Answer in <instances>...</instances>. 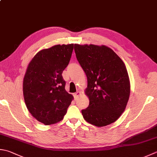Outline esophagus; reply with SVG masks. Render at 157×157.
Here are the masks:
<instances>
[{
  "mask_svg": "<svg viewBox=\"0 0 157 157\" xmlns=\"http://www.w3.org/2000/svg\"><path fill=\"white\" fill-rule=\"evenodd\" d=\"M80 94H81V92H79V91H78V92H77V93L73 94V95H74L75 99H77V98H78Z\"/></svg>",
  "mask_w": 157,
  "mask_h": 157,
  "instance_id": "34e87169",
  "label": "esophagus"
}]
</instances>
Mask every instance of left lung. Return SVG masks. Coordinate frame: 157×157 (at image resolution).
I'll list each match as a JSON object with an SVG mask.
<instances>
[{"label": "left lung", "mask_w": 157, "mask_h": 157, "mask_svg": "<svg viewBox=\"0 0 157 157\" xmlns=\"http://www.w3.org/2000/svg\"><path fill=\"white\" fill-rule=\"evenodd\" d=\"M77 60L87 77L85 94L89 105L84 120L98 127L113 123L124 112L131 84L123 61L106 45H74Z\"/></svg>", "instance_id": "1"}]
</instances>
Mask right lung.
<instances>
[{
	"instance_id": "right-lung-1",
	"label": "right lung",
	"mask_w": 157,
	"mask_h": 157,
	"mask_svg": "<svg viewBox=\"0 0 157 157\" xmlns=\"http://www.w3.org/2000/svg\"><path fill=\"white\" fill-rule=\"evenodd\" d=\"M73 50V44L44 49L27 67L23 79L24 102L33 117L45 125L62 121L73 99L64 88L62 75Z\"/></svg>"
}]
</instances>
